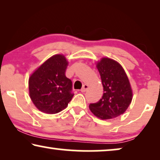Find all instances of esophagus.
Returning a JSON list of instances; mask_svg holds the SVG:
<instances>
[{
	"mask_svg": "<svg viewBox=\"0 0 160 160\" xmlns=\"http://www.w3.org/2000/svg\"><path fill=\"white\" fill-rule=\"evenodd\" d=\"M88 89H89L88 85H87V84H84V85H83L82 89H81V91H82V92H85L88 90Z\"/></svg>",
	"mask_w": 160,
	"mask_h": 160,
	"instance_id": "esophagus-1",
	"label": "esophagus"
}]
</instances>
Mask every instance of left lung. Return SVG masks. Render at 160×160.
Here are the masks:
<instances>
[{"mask_svg": "<svg viewBox=\"0 0 160 160\" xmlns=\"http://www.w3.org/2000/svg\"><path fill=\"white\" fill-rule=\"evenodd\" d=\"M101 78L103 95L95 103L89 104L92 113L101 119H110L124 113L132 98L130 82L122 65L109 58L97 63Z\"/></svg>", "mask_w": 160, "mask_h": 160, "instance_id": "1", "label": "left lung"}]
</instances>
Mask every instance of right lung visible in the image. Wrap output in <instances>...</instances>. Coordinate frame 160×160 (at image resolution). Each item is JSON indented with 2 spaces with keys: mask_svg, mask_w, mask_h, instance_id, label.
<instances>
[{
  "mask_svg": "<svg viewBox=\"0 0 160 160\" xmlns=\"http://www.w3.org/2000/svg\"><path fill=\"white\" fill-rule=\"evenodd\" d=\"M68 64L65 56L56 54L30 76V96L39 111L57 113L66 108L73 97L72 82L65 76Z\"/></svg>",
  "mask_w": 160,
  "mask_h": 160,
  "instance_id": "1",
  "label": "right lung"
}]
</instances>
